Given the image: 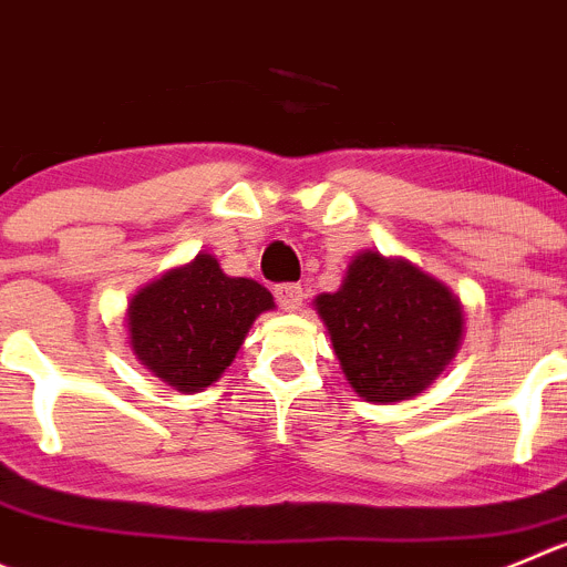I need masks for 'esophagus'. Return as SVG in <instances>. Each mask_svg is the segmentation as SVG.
Instances as JSON below:
<instances>
[{
    "label": "esophagus",
    "instance_id": "34e87169",
    "mask_svg": "<svg viewBox=\"0 0 567 567\" xmlns=\"http://www.w3.org/2000/svg\"><path fill=\"white\" fill-rule=\"evenodd\" d=\"M303 287L300 284H280V287H275V300H278L280 309H287V311H295L303 306Z\"/></svg>",
    "mask_w": 567,
    "mask_h": 567
}]
</instances>
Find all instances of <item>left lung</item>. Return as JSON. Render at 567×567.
<instances>
[{"label":"left lung","mask_w":567,"mask_h":567,"mask_svg":"<svg viewBox=\"0 0 567 567\" xmlns=\"http://www.w3.org/2000/svg\"><path fill=\"white\" fill-rule=\"evenodd\" d=\"M344 379L364 401L417 395L454 359L462 306L414 264L359 252L342 289L315 300Z\"/></svg>","instance_id":"1"}]
</instances>
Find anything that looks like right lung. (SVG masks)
Segmentation results:
<instances>
[{
    "mask_svg": "<svg viewBox=\"0 0 567 567\" xmlns=\"http://www.w3.org/2000/svg\"><path fill=\"white\" fill-rule=\"evenodd\" d=\"M272 309L250 278H228L214 256H197L144 287L127 309L136 359L181 392L212 386L234 361L247 328Z\"/></svg>",
    "mask_w": 567,
    "mask_h": 567,
    "instance_id": "obj_1",
    "label": "right lung"
}]
</instances>
